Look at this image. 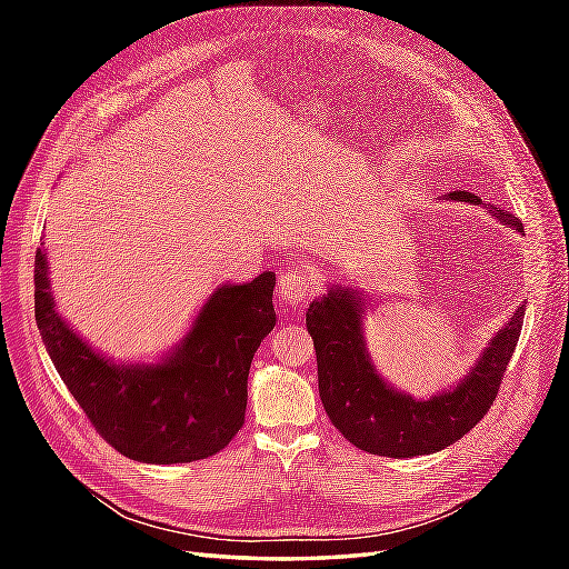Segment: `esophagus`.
I'll list each match as a JSON object with an SVG mask.
<instances>
[{
	"instance_id": "1",
	"label": "esophagus",
	"mask_w": 569,
	"mask_h": 569,
	"mask_svg": "<svg viewBox=\"0 0 569 569\" xmlns=\"http://www.w3.org/2000/svg\"><path fill=\"white\" fill-rule=\"evenodd\" d=\"M318 284H320V270L313 263L301 261L295 268H289L284 274H280L278 297L282 299L284 306L299 308L313 297Z\"/></svg>"
}]
</instances>
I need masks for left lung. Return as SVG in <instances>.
Listing matches in <instances>:
<instances>
[{
    "label": "left lung",
    "mask_w": 569,
    "mask_h": 569,
    "mask_svg": "<svg viewBox=\"0 0 569 569\" xmlns=\"http://www.w3.org/2000/svg\"><path fill=\"white\" fill-rule=\"evenodd\" d=\"M449 199L481 203L472 192H451ZM485 206L496 220L525 232L520 218L496 203ZM363 316L366 303L353 289L339 284L308 306L306 327L318 358L320 401L332 425L356 449L387 458H412L446 449L487 416L518 347L525 306L498 330L458 387L427 401L396 391L377 375L360 327Z\"/></svg>",
    "instance_id": "obj_1"
}]
</instances>
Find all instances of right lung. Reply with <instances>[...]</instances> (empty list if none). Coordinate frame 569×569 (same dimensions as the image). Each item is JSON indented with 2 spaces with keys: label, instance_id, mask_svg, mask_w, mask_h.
<instances>
[{
  "label": "right lung",
  "instance_id": "1",
  "mask_svg": "<svg viewBox=\"0 0 569 569\" xmlns=\"http://www.w3.org/2000/svg\"><path fill=\"white\" fill-rule=\"evenodd\" d=\"M272 287L274 272L218 287L161 363L116 366L57 313L47 253H36V320L51 363L118 453L153 465L216 456L242 429L251 360L274 327Z\"/></svg>",
  "mask_w": 569,
  "mask_h": 569
}]
</instances>
